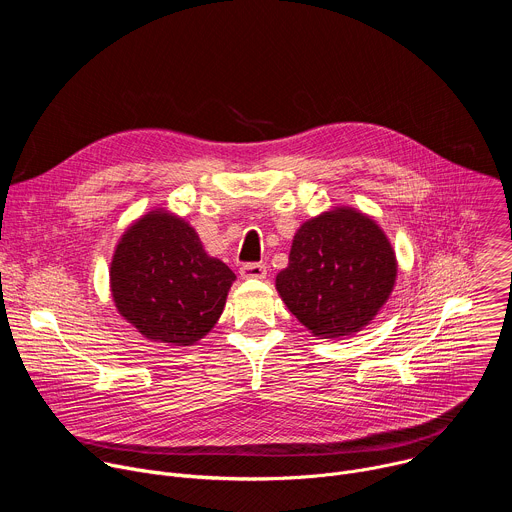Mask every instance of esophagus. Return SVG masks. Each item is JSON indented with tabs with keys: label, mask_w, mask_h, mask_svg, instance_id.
Segmentation results:
<instances>
[{
	"label": "esophagus",
	"mask_w": 512,
	"mask_h": 512,
	"mask_svg": "<svg viewBox=\"0 0 512 512\" xmlns=\"http://www.w3.org/2000/svg\"><path fill=\"white\" fill-rule=\"evenodd\" d=\"M239 273L243 279H265L267 267L263 263H245Z\"/></svg>",
	"instance_id": "34e87169"
}]
</instances>
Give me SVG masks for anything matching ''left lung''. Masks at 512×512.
I'll use <instances>...</instances> for the list:
<instances>
[{
	"label": "left lung",
	"mask_w": 512,
	"mask_h": 512,
	"mask_svg": "<svg viewBox=\"0 0 512 512\" xmlns=\"http://www.w3.org/2000/svg\"><path fill=\"white\" fill-rule=\"evenodd\" d=\"M397 271L395 249L375 218L334 206L296 231L275 289L312 336L342 340L375 320Z\"/></svg>",
	"instance_id": "obj_1"
}]
</instances>
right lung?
Returning a JSON list of instances; mask_svg holds the SVG:
<instances>
[{
	"label": "right lung",
	"mask_w": 512,
	"mask_h": 512,
	"mask_svg": "<svg viewBox=\"0 0 512 512\" xmlns=\"http://www.w3.org/2000/svg\"><path fill=\"white\" fill-rule=\"evenodd\" d=\"M237 275L210 257L186 218L154 208L115 245L113 304L143 338L172 348L202 340L221 318Z\"/></svg>",
	"instance_id": "obj_1"
}]
</instances>
